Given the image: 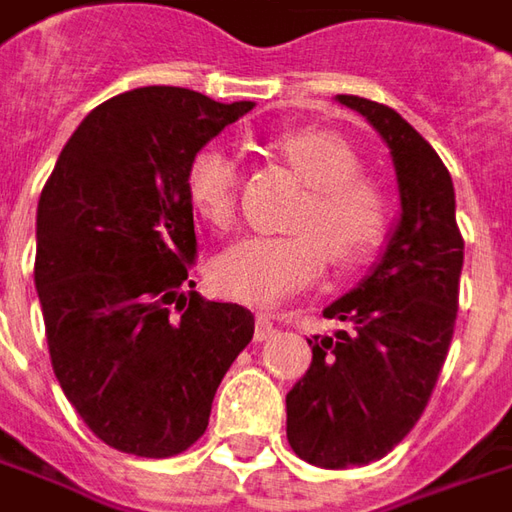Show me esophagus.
I'll return each instance as SVG.
<instances>
[{
	"mask_svg": "<svg viewBox=\"0 0 512 512\" xmlns=\"http://www.w3.org/2000/svg\"><path fill=\"white\" fill-rule=\"evenodd\" d=\"M273 332H276V324H273V318L270 315H264V312H259L256 315V341H267V338H273Z\"/></svg>",
	"mask_w": 512,
	"mask_h": 512,
	"instance_id": "34e87169",
	"label": "esophagus"
}]
</instances>
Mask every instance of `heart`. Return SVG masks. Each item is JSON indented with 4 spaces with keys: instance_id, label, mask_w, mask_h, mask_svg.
Masks as SVG:
<instances>
[{
    "instance_id": "b5f03b06",
    "label": "heart",
    "mask_w": 512,
    "mask_h": 512,
    "mask_svg": "<svg viewBox=\"0 0 512 512\" xmlns=\"http://www.w3.org/2000/svg\"><path fill=\"white\" fill-rule=\"evenodd\" d=\"M273 143L310 188L290 219L293 233H250L211 264L216 290L245 304H276L310 287L327 256L335 267L366 262L389 231V200L380 185L360 174L358 152L344 137L296 129ZM239 183V166L222 143H205L188 157L185 194L219 231H228L236 219Z\"/></svg>"
}]
</instances>
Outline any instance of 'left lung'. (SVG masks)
Here are the masks:
<instances>
[{"instance_id": "8db88e82", "label": "left lung", "mask_w": 512, "mask_h": 512, "mask_svg": "<svg viewBox=\"0 0 512 512\" xmlns=\"http://www.w3.org/2000/svg\"><path fill=\"white\" fill-rule=\"evenodd\" d=\"M338 101L389 143L403 214L375 273L324 310L349 329L307 338L310 369L287 394L290 448L321 468L383 459L423 417L454 338L465 250L454 183L431 143L392 106Z\"/></svg>"}]
</instances>
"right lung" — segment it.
<instances>
[{
    "mask_svg": "<svg viewBox=\"0 0 512 512\" xmlns=\"http://www.w3.org/2000/svg\"><path fill=\"white\" fill-rule=\"evenodd\" d=\"M250 101L140 87L89 112L44 183L36 290L50 360L89 431L123 454H183L253 338L248 307L208 301L197 259L188 157Z\"/></svg>",
    "mask_w": 512,
    "mask_h": 512,
    "instance_id": "obj_1",
    "label": "right lung"
}]
</instances>
